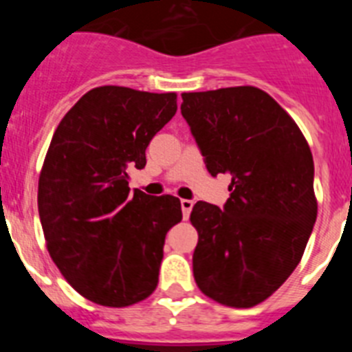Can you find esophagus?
Returning a JSON list of instances; mask_svg holds the SVG:
<instances>
[{"label":"esophagus","instance_id":"obj_1","mask_svg":"<svg viewBox=\"0 0 352 352\" xmlns=\"http://www.w3.org/2000/svg\"><path fill=\"white\" fill-rule=\"evenodd\" d=\"M180 206H182L184 219H187V218H189V216H190V211H192L194 202L190 201V199H182V201H180Z\"/></svg>","mask_w":352,"mask_h":352}]
</instances>
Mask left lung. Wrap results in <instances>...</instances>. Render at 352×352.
Listing matches in <instances>:
<instances>
[{
    "label": "left lung",
    "mask_w": 352,
    "mask_h": 352,
    "mask_svg": "<svg viewBox=\"0 0 352 352\" xmlns=\"http://www.w3.org/2000/svg\"><path fill=\"white\" fill-rule=\"evenodd\" d=\"M187 120L212 177H232L221 209L197 201L194 279L206 296L250 308L300 264L317 219L314 158L300 127L255 87L182 94Z\"/></svg>",
    "instance_id": "8db88e82"
}]
</instances>
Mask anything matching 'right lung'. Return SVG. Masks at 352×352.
<instances>
[{"label":"right lung","mask_w":352,"mask_h":352,"mask_svg":"<svg viewBox=\"0 0 352 352\" xmlns=\"http://www.w3.org/2000/svg\"><path fill=\"white\" fill-rule=\"evenodd\" d=\"M175 94L98 87L63 117L38 177V216L47 250L81 296L129 307L158 285L166 232L180 201L129 189L146 148L175 116Z\"/></svg>","instance_id":"add662e5"}]
</instances>
